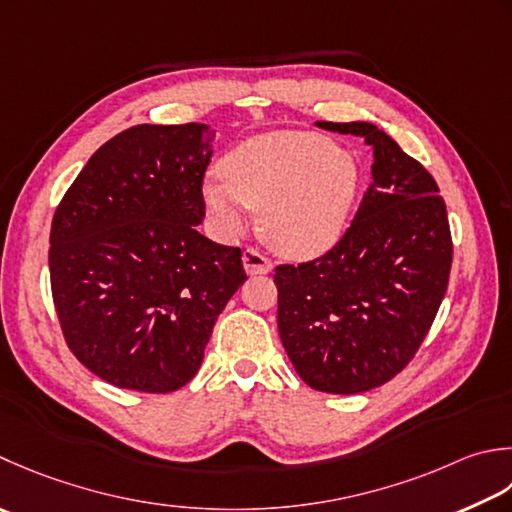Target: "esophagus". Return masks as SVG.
<instances>
[{"instance_id": "1", "label": "esophagus", "mask_w": 512, "mask_h": 512, "mask_svg": "<svg viewBox=\"0 0 512 512\" xmlns=\"http://www.w3.org/2000/svg\"><path fill=\"white\" fill-rule=\"evenodd\" d=\"M242 262L248 275H266L273 270V264H270V259H266L262 253H259L257 248H246L244 255H242Z\"/></svg>"}]
</instances>
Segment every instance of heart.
<instances>
[{"mask_svg": "<svg viewBox=\"0 0 512 512\" xmlns=\"http://www.w3.org/2000/svg\"><path fill=\"white\" fill-rule=\"evenodd\" d=\"M357 190V164L326 137L297 130L250 137L230 150L222 177L204 184L224 235L244 233L248 211L264 213V235L295 259L322 255L342 237Z\"/></svg>", "mask_w": 512, "mask_h": 512, "instance_id": "obj_1", "label": "heart"}]
</instances>
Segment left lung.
<instances>
[{
	"label": "left lung",
	"instance_id": "1",
	"mask_svg": "<svg viewBox=\"0 0 512 512\" xmlns=\"http://www.w3.org/2000/svg\"><path fill=\"white\" fill-rule=\"evenodd\" d=\"M319 128L373 148V182L326 255L275 268L279 337L304 382L355 395L390 382L422 346L448 288L453 237L433 175L368 122Z\"/></svg>",
	"mask_w": 512,
	"mask_h": 512
}]
</instances>
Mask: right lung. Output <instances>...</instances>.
I'll return each instance as SVG.
<instances>
[{"mask_svg": "<svg viewBox=\"0 0 512 512\" xmlns=\"http://www.w3.org/2000/svg\"><path fill=\"white\" fill-rule=\"evenodd\" d=\"M206 124H139L97 150L50 226V290L66 344L117 388L173 393L202 366L242 250L210 242Z\"/></svg>", "mask_w": 512, "mask_h": 512, "instance_id": "obj_1", "label": "right lung"}]
</instances>
